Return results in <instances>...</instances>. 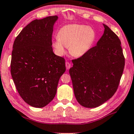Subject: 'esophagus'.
I'll return each instance as SVG.
<instances>
[{"instance_id": "1", "label": "esophagus", "mask_w": 134, "mask_h": 134, "mask_svg": "<svg viewBox=\"0 0 134 134\" xmlns=\"http://www.w3.org/2000/svg\"><path fill=\"white\" fill-rule=\"evenodd\" d=\"M65 65H66V67L67 69H69L71 68V64L69 63V62H66Z\"/></svg>"}]
</instances>
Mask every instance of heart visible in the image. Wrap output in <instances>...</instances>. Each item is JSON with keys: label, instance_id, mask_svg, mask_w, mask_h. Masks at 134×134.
Wrapping results in <instances>:
<instances>
[{"label": "heart", "instance_id": "obj_1", "mask_svg": "<svg viewBox=\"0 0 134 134\" xmlns=\"http://www.w3.org/2000/svg\"><path fill=\"white\" fill-rule=\"evenodd\" d=\"M95 32L91 27L78 24L67 25L59 29L58 37L52 46L58 55H63L69 48V53L74 57L86 55L92 46Z\"/></svg>", "mask_w": 134, "mask_h": 134}]
</instances>
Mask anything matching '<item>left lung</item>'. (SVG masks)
<instances>
[{
	"label": "left lung",
	"instance_id": "8db88e82",
	"mask_svg": "<svg viewBox=\"0 0 134 134\" xmlns=\"http://www.w3.org/2000/svg\"><path fill=\"white\" fill-rule=\"evenodd\" d=\"M97 46L84 56L72 60L69 69L74 93L80 105L95 108L115 93L125 65L121 41L106 25Z\"/></svg>",
	"mask_w": 134,
	"mask_h": 134
}]
</instances>
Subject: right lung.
<instances>
[{
    "mask_svg": "<svg viewBox=\"0 0 134 134\" xmlns=\"http://www.w3.org/2000/svg\"><path fill=\"white\" fill-rule=\"evenodd\" d=\"M57 16L35 20L14 41L11 74L19 94L31 107L42 108L56 95L65 60L54 54L52 36Z\"/></svg>",
    "mask_w": 134,
    "mask_h": 134,
    "instance_id": "obj_1",
    "label": "right lung"
}]
</instances>
